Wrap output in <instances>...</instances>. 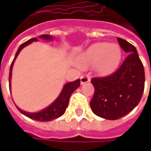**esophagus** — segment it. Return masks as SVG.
Segmentation results:
<instances>
[{
    "label": "esophagus",
    "mask_w": 151,
    "mask_h": 151,
    "mask_svg": "<svg viewBox=\"0 0 151 151\" xmlns=\"http://www.w3.org/2000/svg\"><path fill=\"white\" fill-rule=\"evenodd\" d=\"M90 81V77L87 75H83L80 77V82L81 84H85Z\"/></svg>",
    "instance_id": "obj_1"
}]
</instances>
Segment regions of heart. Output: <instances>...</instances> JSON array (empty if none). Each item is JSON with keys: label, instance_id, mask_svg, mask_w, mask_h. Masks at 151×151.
I'll return each instance as SVG.
<instances>
[{"label": "heart", "instance_id": "b5f03b06", "mask_svg": "<svg viewBox=\"0 0 151 151\" xmlns=\"http://www.w3.org/2000/svg\"><path fill=\"white\" fill-rule=\"evenodd\" d=\"M122 58V50L117 45L99 43L90 46L80 57L81 65L96 63V69L101 73L114 70Z\"/></svg>", "mask_w": 151, "mask_h": 151}]
</instances>
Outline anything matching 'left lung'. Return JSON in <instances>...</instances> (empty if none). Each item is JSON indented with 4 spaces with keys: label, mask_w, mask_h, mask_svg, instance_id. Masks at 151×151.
<instances>
[{
    "label": "left lung",
    "mask_w": 151,
    "mask_h": 151,
    "mask_svg": "<svg viewBox=\"0 0 151 151\" xmlns=\"http://www.w3.org/2000/svg\"><path fill=\"white\" fill-rule=\"evenodd\" d=\"M117 40L129 56L112 74L91 79L94 86L91 108L96 115L106 120H117L131 112L144 90V68L136 47L122 38Z\"/></svg>",
    "instance_id": "left-lung-1"
}]
</instances>
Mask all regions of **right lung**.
<instances>
[{
    "instance_id": "1",
    "label": "right lung",
    "mask_w": 151,
    "mask_h": 151,
    "mask_svg": "<svg viewBox=\"0 0 151 151\" xmlns=\"http://www.w3.org/2000/svg\"><path fill=\"white\" fill-rule=\"evenodd\" d=\"M41 38H44L46 40H51L52 37L48 36V35H42L40 36ZM33 41H37V39L36 37L31 38L29 40H28L27 42L23 43L22 45H21L18 50L16 51V54L15 56V58L10 65V71H9V86H10V78H11V72H12V66L14 64L15 58L17 57V55L19 54V52L21 51V50L25 47L26 45H29L30 43H32ZM80 86V79L78 78L75 81L73 82H69L66 83L61 92V93L59 94V96L58 97V99L48 107H46L45 109L37 112V113H28V112H24L22 110H21L20 108H18V110L24 114L25 116L33 119L35 121H39V122H50L52 121L54 119H57L58 117H60L61 115H63L66 110V107L68 106V103H69V99L72 95V93L75 91L76 89Z\"/></svg>"
}]
</instances>
